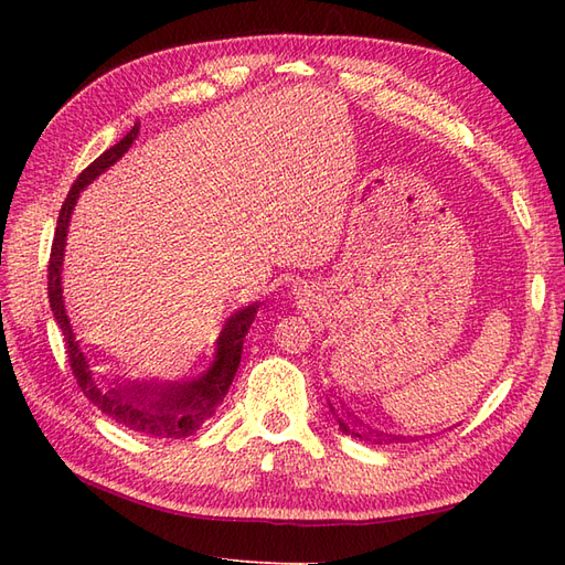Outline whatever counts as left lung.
Segmentation results:
<instances>
[{
	"label": "left lung",
	"instance_id": "left-lung-1",
	"mask_svg": "<svg viewBox=\"0 0 565 565\" xmlns=\"http://www.w3.org/2000/svg\"><path fill=\"white\" fill-rule=\"evenodd\" d=\"M328 403H330V409L339 422V431L347 434V436H355L361 440H372V443H377V446H384V443H409V440L417 438V436H391V434H384V431H377V429H370V426H365L358 417H351V413L339 415V409L334 407V403L332 401H328ZM344 416L348 417L347 420L343 419Z\"/></svg>",
	"mask_w": 565,
	"mask_h": 565
}]
</instances>
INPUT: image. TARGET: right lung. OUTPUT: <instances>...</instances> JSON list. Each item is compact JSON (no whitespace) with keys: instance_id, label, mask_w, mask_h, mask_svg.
Instances as JSON below:
<instances>
[{"instance_id":"obj_1","label":"right lung","mask_w":565,"mask_h":565,"mask_svg":"<svg viewBox=\"0 0 565 565\" xmlns=\"http://www.w3.org/2000/svg\"><path fill=\"white\" fill-rule=\"evenodd\" d=\"M141 122H134L122 141H117L108 148L104 156H98L73 183L71 193H67L61 214L58 226L54 235V245H51V259H49V303L58 328L65 339L67 361H71L73 374L79 388L100 413L115 419L117 424L127 426L131 431H139L156 438H185L195 434L200 426L207 422L214 409L224 403L226 393L233 384V377L241 365L243 355V341L254 322L256 311H259L262 301H254L231 313L221 328L216 339L214 361L198 377L185 380H127L122 374H113V377H94V358H100L98 351H87L82 341L75 337L71 316L65 309L63 297V262H65V245H67V228H71L73 210L79 200V193L92 181L125 158V152L139 136Z\"/></svg>"}]
</instances>
